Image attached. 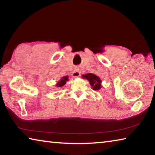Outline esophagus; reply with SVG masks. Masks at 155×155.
Listing matches in <instances>:
<instances>
[{
	"instance_id": "34e87169",
	"label": "esophagus",
	"mask_w": 155,
	"mask_h": 155,
	"mask_svg": "<svg viewBox=\"0 0 155 155\" xmlns=\"http://www.w3.org/2000/svg\"><path fill=\"white\" fill-rule=\"evenodd\" d=\"M80 74H81V72H80V70H78V68H76V69H74V72H72L73 77H79Z\"/></svg>"
}]
</instances>
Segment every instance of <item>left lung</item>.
<instances>
[{"label": "left lung", "instance_id": "8db88e82", "mask_svg": "<svg viewBox=\"0 0 155 155\" xmlns=\"http://www.w3.org/2000/svg\"><path fill=\"white\" fill-rule=\"evenodd\" d=\"M83 77L84 78H87L89 81V82H90L91 87H93L94 90H98L101 89V80L100 79V78L98 77H97L96 75L91 74V73H89V74L83 75Z\"/></svg>", "mask_w": 155, "mask_h": 155}]
</instances>
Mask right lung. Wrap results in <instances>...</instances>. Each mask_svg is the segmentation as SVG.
<instances>
[{
  "instance_id": "add662e5",
  "label": "right lung",
  "mask_w": 155,
  "mask_h": 155,
  "mask_svg": "<svg viewBox=\"0 0 155 155\" xmlns=\"http://www.w3.org/2000/svg\"><path fill=\"white\" fill-rule=\"evenodd\" d=\"M68 81V78L67 77H64L62 78V79L59 81V82L58 83V84H57V86L58 87H61V86H63L64 85H65V83H66V81Z\"/></svg>"
}]
</instances>
